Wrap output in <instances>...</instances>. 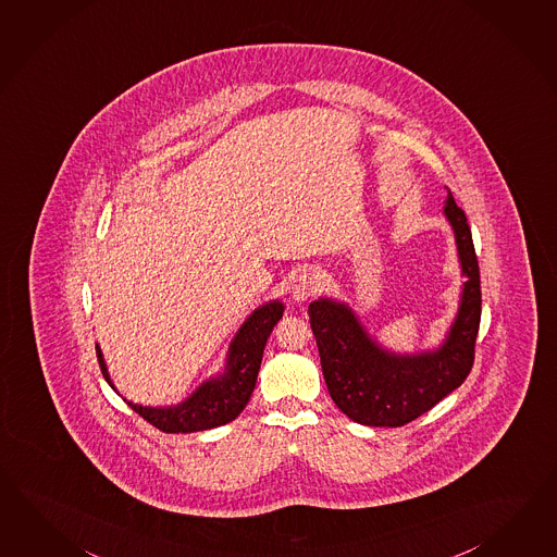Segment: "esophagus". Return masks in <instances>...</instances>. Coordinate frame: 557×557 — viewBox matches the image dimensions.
Instances as JSON below:
<instances>
[{
  "label": "esophagus",
  "instance_id": "esophagus-1",
  "mask_svg": "<svg viewBox=\"0 0 557 557\" xmlns=\"http://www.w3.org/2000/svg\"><path fill=\"white\" fill-rule=\"evenodd\" d=\"M321 288V274L314 269H305L298 272L290 285V297L297 302L311 298Z\"/></svg>",
  "mask_w": 557,
  "mask_h": 557
}]
</instances>
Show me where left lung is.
<instances>
[{"instance_id":"8db88e82","label":"left lung","mask_w":557,"mask_h":557,"mask_svg":"<svg viewBox=\"0 0 557 557\" xmlns=\"http://www.w3.org/2000/svg\"><path fill=\"white\" fill-rule=\"evenodd\" d=\"M443 214L451 224L466 283L440 347L395 352L367 333L347 302L321 297L309 305L326 388L336 407L361 425L401 428L459 387L473 367L481 319L478 257L466 212L449 190Z\"/></svg>"}]
</instances>
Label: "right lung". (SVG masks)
I'll return each instance as SVG.
<instances>
[{"mask_svg": "<svg viewBox=\"0 0 557 557\" xmlns=\"http://www.w3.org/2000/svg\"><path fill=\"white\" fill-rule=\"evenodd\" d=\"M283 312H285V305L281 300L264 302L259 309L250 312L231 341L224 371L207 379L178 405L144 407L128 399L124 401L128 403L129 407L144 417L150 425H154L164 433H195V431H207V429L221 428L231 423L243 413L246 403L255 391L264 345L271 336L274 324L283 319ZM96 352H98L102 375L108 381V385L116 391L108 373L100 345H96Z\"/></svg>", "mask_w": 557, "mask_h": 557, "instance_id": "add662e5", "label": "right lung"}]
</instances>
